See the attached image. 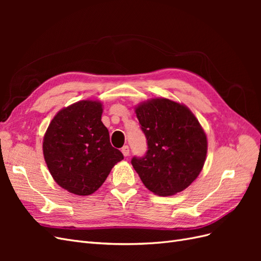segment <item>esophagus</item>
I'll return each instance as SVG.
<instances>
[{"label":"esophagus","mask_w":261,"mask_h":261,"mask_svg":"<svg viewBox=\"0 0 261 261\" xmlns=\"http://www.w3.org/2000/svg\"><path fill=\"white\" fill-rule=\"evenodd\" d=\"M122 153L124 154V156H128L129 155V147L128 146H124L122 148Z\"/></svg>","instance_id":"obj_1"}]
</instances>
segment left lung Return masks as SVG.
Masks as SVG:
<instances>
[{
    "instance_id": "1",
    "label": "left lung",
    "mask_w": 261,
    "mask_h": 261,
    "mask_svg": "<svg viewBox=\"0 0 261 261\" xmlns=\"http://www.w3.org/2000/svg\"><path fill=\"white\" fill-rule=\"evenodd\" d=\"M147 138L143 158L132 164L144 185L155 195L184 191L201 172L207 155V136L186 106L165 98L148 100L135 108Z\"/></svg>"
}]
</instances>
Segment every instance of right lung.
Listing matches in <instances>:
<instances>
[{"label": "right lung", "instance_id": "right-lung-1", "mask_svg": "<svg viewBox=\"0 0 261 261\" xmlns=\"http://www.w3.org/2000/svg\"><path fill=\"white\" fill-rule=\"evenodd\" d=\"M102 103L83 100L62 109L43 137V155L53 179L67 192L91 195L124 159L101 122Z\"/></svg>", "mask_w": 261, "mask_h": 261}]
</instances>
